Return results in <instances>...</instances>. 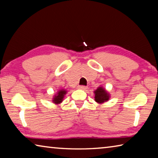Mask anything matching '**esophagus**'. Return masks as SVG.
<instances>
[{"instance_id": "34e87169", "label": "esophagus", "mask_w": 158, "mask_h": 158, "mask_svg": "<svg viewBox=\"0 0 158 158\" xmlns=\"http://www.w3.org/2000/svg\"><path fill=\"white\" fill-rule=\"evenodd\" d=\"M79 89H83V90H85L87 89V86H85V85H79Z\"/></svg>"}]
</instances>
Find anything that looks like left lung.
Wrapping results in <instances>:
<instances>
[{
	"label": "left lung",
	"mask_w": 158,
	"mask_h": 158,
	"mask_svg": "<svg viewBox=\"0 0 158 158\" xmlns=\"http://www.w3.org/2000/svg\"><path fill=\"white\" fill-rule=\"evenodd\" d=\"M95 100L98 103H103L107 101L109 98V93H106V90L102 89V87H99L95 90Z\"/></svg>",
	"instance_id": "obj_1"
}]
</instances>
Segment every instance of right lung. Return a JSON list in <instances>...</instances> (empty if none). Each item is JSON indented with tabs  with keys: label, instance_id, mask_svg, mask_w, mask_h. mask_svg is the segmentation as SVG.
<instances>
[{
	"label": "right lung",
	"instance_id": "obj_1",
	"mask_svg": "<svg viewBox=\"0 0 158 158\" xmlns=\"http://www.w3.org/2000/svg\"><path fill=\"white\" fill-rule=\"evenodd\" d=\"M66 90H60L58 92L57 95H55L54 98L53 99V102L56 104H59L63 101V99L64 98V95L66 94Z\"/></svg>",
	"mask_w": 158,
	"mask_h": 158
}]
</instances>
